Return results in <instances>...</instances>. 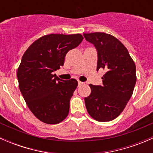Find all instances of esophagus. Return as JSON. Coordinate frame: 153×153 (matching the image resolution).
Masks as SVG:
<instances>
[{
  "label": "esophagus",
  "mask_w": 153,
  "mask_h": 153,
  "mask_svg": "<svg viewBox=\"0 0 153 153\" xmlns=\"http://www.w3.org/2000/svg\"><path fill=\"white\" fill-rule=\"evenodd\" d=\"M84 84L83 82H81V81H78V86H80L81 85H82V84Z\"/></svg>",
  "instance_id": "1"
}]
</instances>
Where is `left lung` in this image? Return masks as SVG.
<instances>
[{
  "instance_id": "left-lung-1",
  "label": "left lung",
  "mask_w": 153,
  "mask_h": 153,
  "mask_svg": "<svg viewBox=\"0 0 153 153\" xmlns=\"http://www.w3.org/2000/svg\"><path fill=\"white\" fill-rule=\"evenodd\" d=\"M98 53L97 71H106L102 85L89 84L91 93L84 98L88 113L96 121H112L122 112L136 83V67L124 44L104 32L83 34Z\"/></svg>"
}]
</instances>
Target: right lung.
Segmentation results:
<instances>
[{
  "mask_svg": "<svg viewBox=\"0 0 153 153\" xmlns=\"http://www.w3.org/2000/svg\"><path fill=\"white\" fill-rule=\"evenodd\" d=\"M83 39L80 34L44 35L23 55L17 72L19 89L31 112L42 122L58 124L69 114L78 81H64L52 72L64 66L67 52Z\"/></svg>",
  "mask_w": 153,
  "mask_h": 153,
  "instance_id": "add662e5",
  "label": "right lung"
}]
</instances>
